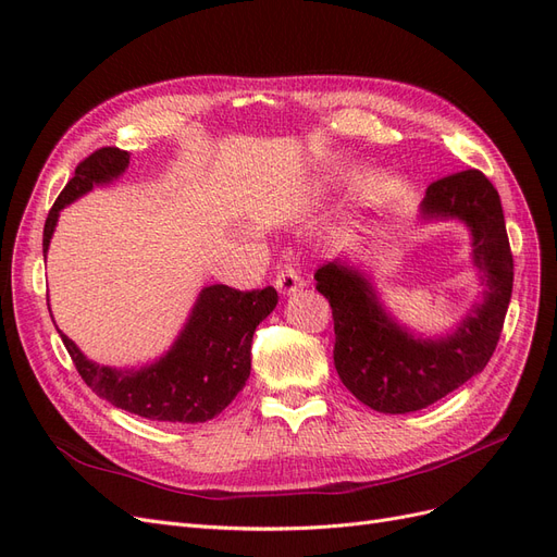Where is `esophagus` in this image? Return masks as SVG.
Masks as SVG:
<instances>
[{
  "instance_id": "1",
  "label": "esophagus",
  "mask_w": 557,
  "mask_h": 557,
  "mask_svg": "<svg viewBox=\"0 0 557 557\" xmlns=\"http://www.w3.org/2000/svg\"><path fill=\"white\" fill-rule=\"evenodd\" d=\"M274 283H276V288H278L281 295H293V293H297L301 288V285H305V281H301V276L297 272V267L288 264V262L278 267Z\"/></svg>"
}]
</instances>
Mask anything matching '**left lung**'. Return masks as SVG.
Here are the masks:
<instances>
[{
    "mask_svg": "<svg viewBox=\"0 0 557 557\" xmlns=\"http://www.w3.org/2000/svg\"><path fill=\"white\" fill-rule=\"evenodd\" d=\"M423 221H460L471 234V262L485 285L483 301L444 336L413 334L385 311L360 269L342 260L315 272V290L334 318V367L342 383L369 409L411 413L446 397L483 372L499 342L513 288V256L495 185L479 170L434 181Z\"/></svg>",
    "mask_w": 557,
    "mask_h": 557,
    "instance_id": "left-lung-1",
    "label": "left lung"
}]
</instances>
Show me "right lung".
<instances>
[{
	"mask_svg": "<svg viewBox=\"0 0 557 557\" xmlns=\"http://www.w3.org/2000/svg\"><path fill=\"white\" fill-rule=\"evenodd\" d=\"M129 153L121 148H99L76 166L48 211L44 225V256L48 252L60 211L121 176ZM278 305L276 290H234L230 285L201 288L172 348L156 362L139 369H115L97 364L60 332L64 348L92 393L113 407L160 423H207L239 395L250 376V344L256 327ZM53 318V315H50ZM58 327V325H55Z\"/></svg>",
	"mask_w": 557,
	"mask_h": 557,
	"instance_id": "add662e5",
	"label": "right lung"
}]
</instances>
